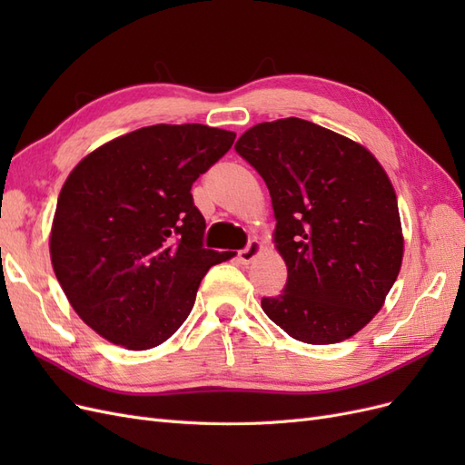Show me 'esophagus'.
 <instances>
[{"label": "esophagus", "instance_id": "esophagus-1", "mask_svg": "<svg viewBox=\"0 0 465 465\" xmlns=\"http://www.w3.org/2000/svg\"><path fill=\"white\" fill-rule=\"evenodd\" d=\"M262 248H263V246H262L260 241H250V244H248L244 250L238 252V262L244 263V265L252 263V262H254V260L260 256Z\"/></svg>", "mask_w": 465, "mask_h": 465}]
</instances>
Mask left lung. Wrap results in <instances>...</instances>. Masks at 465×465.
Listing matches in <instances>:
<instances>
[{"mask_svg":"<svg viewBox=\"0 0 465 465\" xmlns=\"http://www.w3.org/2000/svg\"><path fill=\"white\" fill-rule=\"evenodd\" d=\"M236 153L272 195L273 246L285 291L262 299L294 340L331 345L361 331L384 306L403 260L396 190L374 154L301 118L246 130Z\"/></svg>","mask_w":465,"mask_h":465,"instance_id":"1","label":"left lung"}]
</instances>
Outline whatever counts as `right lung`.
I'll return each mask as SVG.
<instances>
[{
  "instance_id": "obj_1",
  "label": "right lung",
  "mask_w": 465,
  "mask_h": 465,
  "mask_svg": "<svg viewBox=\"0 0 465 465\" xmlns=\"http://www.w3.org/2000/svg\"><path fill=\"white\" fill-rule=\"evenodd\" d=\"M203 124H157L96 147L64 182L50 260L77 316L130 351L164 343L190 316L211 265L192 184L234 143Z\"/></svg>"
}]
</instances>
